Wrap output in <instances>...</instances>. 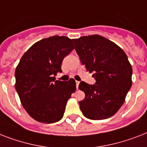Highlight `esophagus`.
<instances>
[{"label":"esophagus","mask_w":147,"mask_h":147,"mask_svg":"<svg viewBox=\"0 0 147 147\" xmlns=\"http://www.w3.org/2000/svg\"><path fill=\"white\" fill-rule=\"evenodd\" d=\"M78 84H79V82L76 81V88H77V89H78Z\"/></svg>","instance_id":"obj_1"}]
</instances>
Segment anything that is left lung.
Instances as JSON below:
<instances>
[{"label":"left lung","instance_id":"8db88e82","mask_svg":"<svg viewBox=\"0 0 147 147\" xmlns=\"http://www.w3.org/2000/svg\"><path fill=\"white\" fill-rule=\"evenodd\" d=\"M82 65L93 74L94 84L81 82L85 97L78 102L83 115L101 120L113 116L123 105L131 87L132 67L127 55L115 43L98 35L73 39Z\"/></svg>","mask_w":147,"mask_h":147}]
</instances>
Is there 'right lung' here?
Masks as SVG:
<instances>
[{"label":"right lung","mask_w":147,"mask_h":147,"mask_svg":"<svg viewBox=\"0 0 147 147\" xmlns=\"http://www.w3.org/2000/svg\"><path fill=\"white\" fill-rule=\"evenodd\" d=\"M71 39L53 36L32 45L15 71V88L22 107L40 122L54 123L63 118L67 101L76 90L75 80H56L63 59L74 50Z\"/></svg>","instance_id":"add662e5"}]
</instances>
